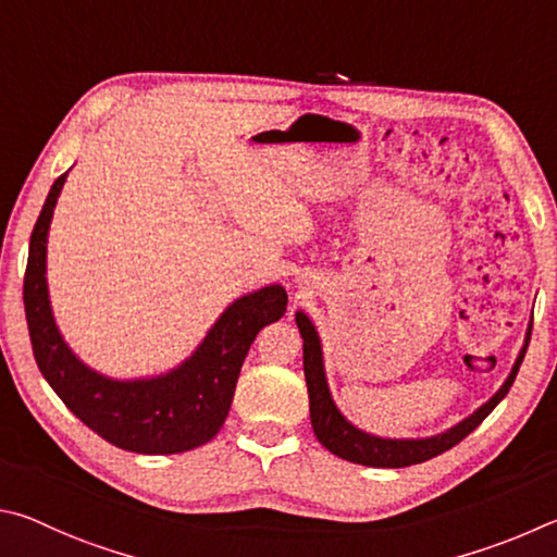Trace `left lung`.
I'll return each mask as SVG.
<instances>
[{
  "label": "left lung",
  "mask_w": 557,
  "mask_h": 557,
  "mask_svg": "<svg viewBox=\"0 0 557 557\" xmlns=\"http://www.w3.org/2000/svg\"><path fill=\"white\" fill-rule=\"evenodd\" d=\"M296 325L304 337V372L308 384V398H310V423H313V433L320 445L327 447L330 453L343 457L347 462H357L364 467H386V470H398V467L418 465L437 457L445 450H450L462 437L470 435L476 425H480L486 416H490L502 398L509 394L519 367L525 357V349L531 343V327L533 320L525 330L523 345L516 355V362L511 367L509 376L504 384L496 388V394L484 401L476 411H472L460 423H455L435 435L425 437H384L376 433H367L357 428L349 418L339 411L333 392H330L327 374H325V357H323V343H320L318 327L313 320L308 318L304 310H296Z\"/></svg>",
  "instance_id": "1"
}]
</instances>
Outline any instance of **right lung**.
I'll use <instances>...</instances> for the list:
<instances>
[{"instance_id":"obj_1","label":"right lung","mask_w":557,"mask_h":557,"mask_svg":"<svg viewBox=\"0 0 557 557\" xmlns=\"http://www.w3.org/2000/svg\"><path fill=\"white\" fill-rule=\"evenodd\" d=\"M67 178H58L28 242L24 308L36 364L58 398L107 443L139 455H175L210 443L230 413L244 357L263 325L286 313V288L261 286L234 298L193 352L149 376L116 379L85 364L55 325L46 257L53 210Z\"/></svg>"}]
</instances>
